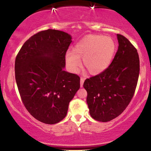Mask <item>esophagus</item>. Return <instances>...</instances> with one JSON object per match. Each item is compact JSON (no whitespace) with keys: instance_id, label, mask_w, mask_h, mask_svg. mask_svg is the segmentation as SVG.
Masks as SVG:
<instances>
[{"instance_id":"1","label":"esophagus","mask_w":151,"mask_h":151,"mask_svg":"<svg viewBox=\"0 0 151 151\" xmlns=\"http://www.w3.org/2000/svg\"><path fill=\"white\" fill-rule=\"evenodd\" d=\"M84 82V78H80V87H82V86H83Z\"/></svg>"}]
</instances>
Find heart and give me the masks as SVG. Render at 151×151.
<instances>
[{
    "label": "heart",
    "mask_w": 151,
    "mask_h": 151,
    "mask_svg": "<svg viewBox=\"0 0 151 151\" xmlns=\"http://www.w3.org/2000/svg\"><path fill=\"white\" fill-rule=\"evenodd\" d=\"M116 50L112 38L101 35H88L76 45L73 50L65 54V60L69 71L77 73L83 59L84 67L91 75L102 73L111 65Z\"/></svg>",
    "instance_id": "heart-1"
}]
</instances>
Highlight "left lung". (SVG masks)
<instances>
[{
  "label": "left lung",
  "instance_id": "obj_1",
  "mask_svg": "<svg viewBox=\"0 0 151 151\" xmlns=\"http://www.w3.org/2000/svg\"><path fill=\"white\" fill-rule=\"evenodd\" d=\"M118 49L109 67L102 73L86 79L89 113L97 121L106 122L119 116L131 102L139 73L137 49L128 39L117 34Z\"/></svg>",
  "mask_w": 151,
  "mask_h": 151
}]
</instances>
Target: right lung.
I'll return each mask as SVG.
<instances>
[{
    "instance_id": "add662e5",
    "label": "right lung",
    "mask_w": 151,
    "mask_h": 151,
    "mask_svg": "<svg viewBox=\"0 0 151 151\" xmlns=\"http://www.w3.org/2000/svg\"><path fill=\"white\" fill-rule=\"evenodd\" d=\"M71 42L67 33L42 31L24 43L16 58L20 98L29 113L41 122L54 124L63 120L80 88L79 76L64 71Z\"/></svg>"
}]
</instances>
